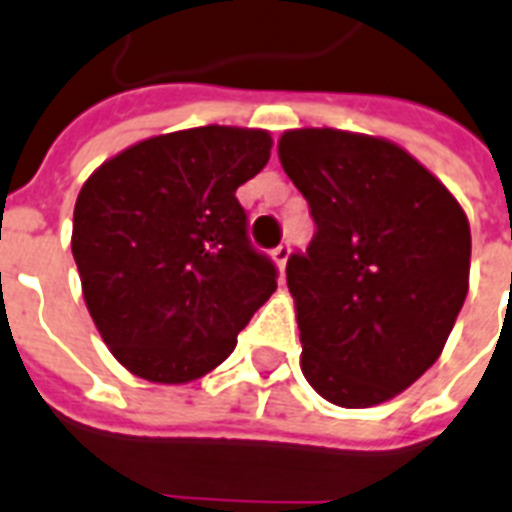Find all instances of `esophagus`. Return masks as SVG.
<instances>
[{"mask_svg": "<svg viewBox=\"0 0 512 512\" xmlns=\"http://www.w3.org/2000/svg\"><path fill=\"white\" fill-rule=\"evenodd\" d=\"M288 256H290V243H280L275 251H272V259L277 261V267L280 269H285V264H288Z\"/></svg>", "mask_w": 512, "mask_h": 512, "instance_id": "obj_1", "label": "esophagus"}]
</instances>
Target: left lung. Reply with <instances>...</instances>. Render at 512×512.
<instances>
[{"instance_id":"1","label":"left lung","mask_w":512,"mask_h":512,"mask_svg":"<svg viewBox=\"0 0 512 512\" xmlns=\"http://www.w3.org/2000/svg\"><path fill=\"white\" fill-rule=\"evenodd\" d=\"M314 237L288 256L301 370L327 402L372 407L439 359L468 296L470 227L452 192L394 142L338 129L280 140Z\"/></svg>"}]
</instances>
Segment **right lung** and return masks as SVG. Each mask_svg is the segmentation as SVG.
Returning <instances> with one entry per match:
<instances>
[{"label": "right lung", "mask_w": 512, "mask_h": 512, "mask_svg": "<svg viewBox=\"0 0 512 512\" xmlns=\"http://www.w3.org/2000/svg\"><path fill=\"white\" fill-rule=\"evenodd\" d=\"M269 150L261 129L200 126L137 142L81 187L71 248L84 301L134 375L203 378L275 293V261L251 245L235 198Z\"/></svg>", "instance_id": "right-lung-1"}]
</instances>
